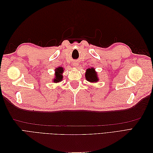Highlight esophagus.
<instances>
[{
	"mask_svg": "<svg viewBox=\"0 0 153 153\" xmlns=\"http://www.w3.org/2000/svg\"><path fill=\"white\" fill-rule=\"evenodd\" d=\"M73 65H74V66H75V67L77 68L78 66V63L76 62H73Z\"/></svg>",
	"mask_w": 153,
	"mask_h": 153,
	"instance_id": "1",
	"label": "esophagus"
}]
</instances>
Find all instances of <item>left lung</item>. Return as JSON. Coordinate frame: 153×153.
<instances>
[{"label":"left lung","mask_w":153,"mask_h":153,"mask_svg":"<svg viewBox=\"0 0 153 153\" xmlns=\"http://www.w3.org/2000/svg\"><path fill=\"white\" fill-rule=\"evenodd\" d=\"M85 76L87 81L91 83H96L99 81L98 73L95 70L94 68H89L86 69L85 73Z\"/></svg>","instance_id":"left-lung-1"}]
</instances>
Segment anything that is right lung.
<instances>
[{
  "mask_svg": "<svg viewBox=\"0 0 153 153\" xmlns=\"http://www.w3.org/2000/svg\"><path fill=\"white\" fill-rule=\"evenodd\" d=\"M64 71V69L60 66L57 67L55 69V76L53 78V82L54 83H59L61 82L63 79L62 74Z\"/></svg>",
  "mask_w": 153,
  "mask_h": 153,
  "instance_id": "add662e5",
  "label": "right lung"
}]
</instances>
